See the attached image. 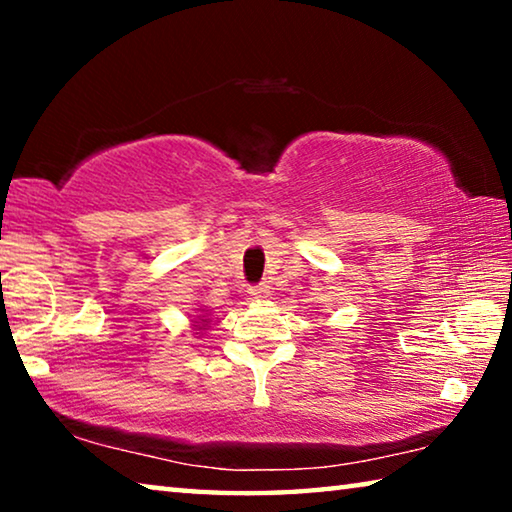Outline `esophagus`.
<instances>
[{
	"label": "esophagus",
	"instance_id": "1",
	"mask_svg": "<svg viewBox=\"0 0 512 512\" xmlns=\"http://www.w3.org/2000/svg\"><path fill=\"white\" fill-rule=\"evenodd\" d=\"M248 293H250V296H253L255 300H264V298L271 296V287H268V284L262 282V284H255V287H250Z\"/></svg>",
	"mask_w": 512,
	"mask_h": 512
}]
</instances>
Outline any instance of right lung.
Returning <instances> with one entry per match:
<instances>
[{"instance_id":"1","label":"right lung","mask_w":512,"mask_h":512,"mask_svg":"<svg viewBox=\"0 0 512 512\" xmlns=\"http://www.w3.org/2000/svg\"><path fill=\"white\" fill-rule=\"evenodd\" d=\"M203 323H207V320H203Z\"/></svg>"}]
</instances>
